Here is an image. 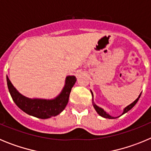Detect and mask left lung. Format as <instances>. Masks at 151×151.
Returning a JSON list of instances; mask_svg holds the SVG:
<instances>
[{
  "mask_svg": "<svg viewBox=\"0 0 151 151\" xmlns=\"http://www.w3.org/2000/svg\"><path fill=\"white\" fill-rule=\"evenodd\" d=\"M91 94H92V96H93V93H92V91H91ZM141 94H140V95L138 96V98H137V99H136L135 101H134V102L132 103V104H131L130 105H129V106H126V107H125V109H124V111H123V113H122V114H124V113H127L128 111H129V110H130L131 109H132V108L133 106H134V105L136 104V103L138 102V100H139V98H140V97H141ZM93 106H94V109H95V110H96V111H97V113H98V114H99L100 116H101L104 117V118H106V119H115V118H114V117L111 116H110V115H109V114H107V113H106V112L104 111V110H103L102 108L99 107V106H97V105L94 104V103H93Z\"/></svg>",
  "mask_w": 151,
  "mask_h": 151,
  "instance_id": "1",
  "label": "left lung"
}]
</instances>
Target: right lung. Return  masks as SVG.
Instances as JSON below:
<instances>
[{
	"label": "right lung",
	"mask_w": 151,
	"mask_h": 151,
	"mask_svg": "<svg viewBox=\"0 0 151 151\" xmlns=\"http://www.w3.org/2000/svg\"><path fill=\"white\" fill-rule=\"evenodd\" d=\"M6 82L10 94L13 101L22 111L39 119H48L58 115L65 109L69 101L72 88L76 82V76H67L66 84L60 95L53 100L30 99L22 95L13 87L6 76Z\"/></svg>",
	"instance_id": "right-lung-1"
}]
</instances>
